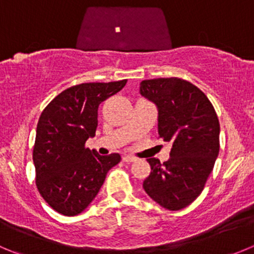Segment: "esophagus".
<instances>
[{
	"label": "esophagus",
	"mask_w": 254,
	"mask_h": 254,
	"mask_svg": "<svg viewBox=\"0 0 254 254\" xmlns=\"http://www.w3.org/2000/svg\"><path fill=\"white\" fill-rule=\"evenodd\" d=\"M123 160H124L125 163H132V162H135V158L134 156H131V155H125L124 158H123Z\"/></svg>",
	"instance_id": "esophagus-1"
}]
</instances>
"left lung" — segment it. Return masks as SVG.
Here are the masks:
<instances>
[{
  "label": "left lung",
  "instance_id": "1",
  "mask_svg": "<svg viewBox=\"0 0 254 254\" xmlns=\"http://www.w3.org/2000/svg\"><path fill=\"white\" fill-rule=\"evenodd\" d=\"M140 95L158 109V134L172 141L170 158L148 159L151 173L143 183L154 202L179 210L202 193L219 153V122L214 108L196 86L184 80H144Z\"/></svg>",
  "mask_w": 254,
  "mask_h": 254
}]
</instances>
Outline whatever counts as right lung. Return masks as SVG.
Listing matches in <instances>:
<instances>
[{"instance_id": "obj_1", "label": "right lung", "mask_w": 254, "mask_h": 254, "mask_svg": "<svg viewBox=\"0 0 254 254\" xmlns=\"http://www.w3.org/2000/svg\"><path fill=\"white\" fill-rule=\"evenodd\" d=\"M127 80L87 82L66 89L40 116L34 146L36 186L45 202L63 215L84 212L98 195L118 153L103 156L85 148L98 127V108Z\"/></svg>"}]
</instances>
